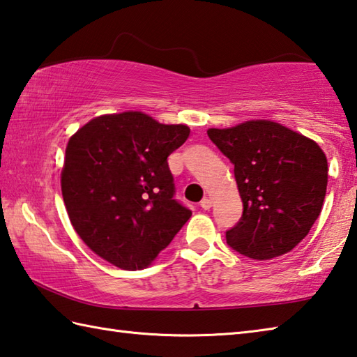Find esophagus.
I'll list each match as a JSON object with an SVG mask.
<instances>
[{"mask_svg":"<svg viewBox=\"0 0 357 357\" xmlns=\"http://www.w3.org/2000/svg\"><path fill=\"white\" fill-rule=\"evenodd\" d=\"M199 206L203 207V209H206V211L211 209V207H212V199L206 197V198H203V199L199 201Z\"/></svg>","mask_w":357,"mask_h":357,"instance_id":"esophagus-1","label":"esophagus"}]
</instances>
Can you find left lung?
I'll use <instances>...</instances> for the list:
<instances>
[{
	"label": "left lung",
	"instance_id": "obj_1",
	"mask_svg": "<svg viewBox=\"0 0 357 357\" xmlns=\"http://www.w3.org/2000/svg\"><path fill=\"white\" fill-rule=\"evenodd\" d=\"M234 165L243 212L226 242L241 255L267 261L286 255L319 218L328 185V160L314 140L270 120L207 129Z\"/></svg>",
	"mask_w": 357,
	"mask_h": 357
}]
</instances>
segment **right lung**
Here are the masks:
<instances>
[{
  "label": "right lung",
  "mask_w": 357,
  "mask_h": 357,
  "mask_svg": "<svg viewBox=\"0 0 357 357\" xmlns=\"http://www.w3.org/2000/svg\"><path fill=\"white\" fill-rule=\"evenodd\" d=\"M189 134L185 125L121 112L96 116L68 140L63 203L77 236L105 261L145 268L190 218L173 198L167 162Z\"/></svg>",
  "instance_id": "add662e5"
}]
</instances>
